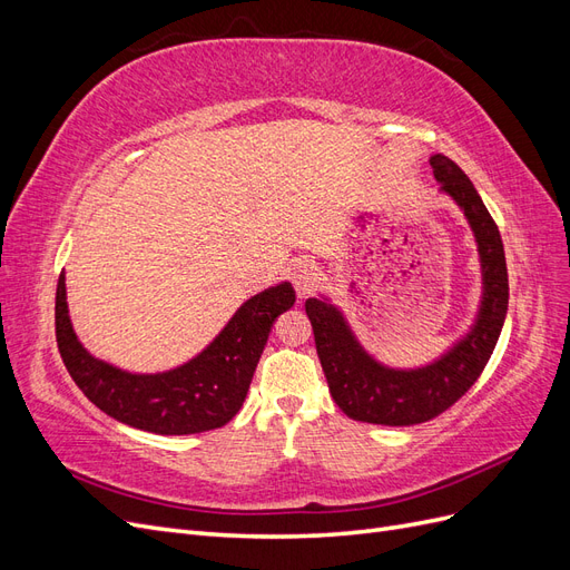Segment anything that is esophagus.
Returning <instances> with one entry per match:
<instances>
[{
    "label": "esophagus",
    "instance_id": "34e87169",
    "mask_svg": "<svg viewBox=\"0 0 570 570\" xmlns=\"http://www.w3.org/2000/svg\"><path fill=\"white\" fill-rule=\"evenodd\" d=\"M289 281L295 285L299 297H308L321 283V271L314 262H306V258H297V262L289 264Z\"/></svg>",
    "mask_w": 570,
    "mask_h": 570
}]
</instances>
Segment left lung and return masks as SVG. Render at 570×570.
<instances>
[{
  "label": "left lung",
  "mask_w": 570,
  "mask_h": 570,
  "mask_svg": "<svg viewBox=\"0 0 570 570\" xmlns=\"http://www.w3.org/2000/svg\"><path fill=\"white\" fill-rule=\"evenodd\" d=\"M440 193L469 220L480 262V302L473 323L438 358L416 368H394L377 361L331 297L306 299L316 352L335 404L354 421L413 425L435 419L478 381L494 352L509 308V273L502 235L469 176L442 154L430 157Z\"/></svg>",
  "instance_id": "1"
}]
</instances>
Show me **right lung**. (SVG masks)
<instances>
[{
  "label": "right lung",
  "mask_w": 570,
  "mask_h": 570,
  "mask_svg": "<svg viewBox=\"0 0 570 570\" xmlns=\"http://www.w3.org/2000/svg\"><path fill=\"white\" fill-rule=\"evenodd\" d=\"M292 306V285L287 281L271 285L243 302L223 331L185 364L159 373H132L85 350L68 316L61 271L57 342L76 385L107 416L157 435H195L233 421L249 392L275 318Z\"/></svg>",
  "instance_id": "1"
}]
</instances>
